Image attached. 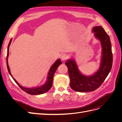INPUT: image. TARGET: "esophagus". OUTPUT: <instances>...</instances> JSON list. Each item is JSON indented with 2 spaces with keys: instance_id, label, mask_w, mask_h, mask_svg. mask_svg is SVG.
<instances>
[{
  "instance_id": "obj_1",
  "label": "esophagus",
  "mask_w": 122,
  "mask_h": 122,
  "mask_svg": "<svg viewBox=\"0 0 122 122\" xmlns=\"http://www.w3.org/2000/svg\"><path fill=\"white\" fill-rule=\"evenodd\" d=\"M68 58V56L67 54H63L61 55V60L62 61H66Z\"/></svg>"
}]
</instances>
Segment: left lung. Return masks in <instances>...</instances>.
<instances>
[{
  "label": "left lung",
  "mask_w": 122,
  "mask_h": 122,
  "mask_svg": "<svg viewBox=\"0 0 122 122\" xmlns=\"http://www.w3.org/2000/svg\"><path fill=\"white\" fill-rule=\"evenodd\" d=\"M96 38L99 40L102 46V57L100 68L93 75L82 74L74 60H67L65 64L68 69L70 87L79 92H93L100 86L108 76L112 65V53L110 38L101 26L92 29Z\"/></svg>",
  "instance_id": "left-lung-1"
}]
</instances>
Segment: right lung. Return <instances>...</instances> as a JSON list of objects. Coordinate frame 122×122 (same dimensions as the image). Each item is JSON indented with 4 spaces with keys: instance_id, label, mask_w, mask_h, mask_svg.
Here are the masks:
<instances>
[{
    "instance_id": "add662e5",
    "label": "right lung",
    "mask_w": 122,
    "mask_h": 122,
    "mask_svg": "<svg viewBox=\"0 0 122 122\" xmlns=\"http://www.w3.org/2000/svg\"><path fill=\"white\" fill-rule=\"evenodd\" d=\"M12 39H10V43L9 44V45L8 47V52H7V56H6V65H7V68H8V70L9 73L10 74V75L12 77L13 79L14 80L15 82L18 84V86H19L22 90L23 91L25 92L27 94H29L30 95H40V94H43L46 93L48 91L51 87H52V82H53V76L54 74L56 71V69L58 67V66L60 65L61 64V61L60 59H58V60L55 61L53 65L51 66L50 69H49V71L48 74V76H47V79L46 82L45 84H44L43 86H41L39 87H34V88H27V87H24L20 86L19 83L15 80L14 78H13L12 74H11L10 72V67L8 65V56H9V47L10 45L11 42H12Z\"/></svg>"
}]
</instances>
